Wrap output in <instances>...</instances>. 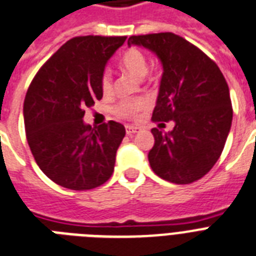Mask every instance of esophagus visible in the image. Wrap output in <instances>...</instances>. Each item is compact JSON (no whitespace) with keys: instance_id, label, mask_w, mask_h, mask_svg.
<instances>
[{"instance_id":"esophagus-1","label":"esophagus","mask_w":256,"mask_h":256,"mask_svg":"<svg viewBox=\"0 0 256 256\" xmlns=\"http://www.w3.org/2000/svg\"><path fill=\"white\" fill-rule=\"evenodd\" d=\"M139 130H140V128H136V126H132V124H128V126H126V134L128 135L135 134V132H138Z\"/></svg>"}]
</instances>
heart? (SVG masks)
Wrapping results in <instances>:
<instances>
[{
    "label": "heart",
    "instance_id": "b5f03b06",
    "mask_svg": "<svg viewBox=\"0 0 256 256\" xmlns=\"http://www.w3.org/2000/svg\"><path fill=\"white\" fill-rule=\"evenodd\" d=\"M121 68L130 74H132L136 78H143L146 76L148 70V64H147L146 56L143 55L139 50L130 48L122 55L121 58ZM101 89L104 94H109L113 89V78L109 70H105L101 78ZM148 102L144 98H130L124 100L114 108V113L124 118H132L136 114L147 109Z\"/></svg>",
    "mask_w": 256,
    "mask_h": 256
}]
</instances>
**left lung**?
<instances>
[{"mask_svg":"<svg viewBox=\"0 0 256 256\" xmlns=\"http://www.w3.org/2000/svg\"><path fill=\"white\" fill-rule=\"evenodd\" d=\"M128 44L144 47L160 60L163 74L152 120L175 124L171 132L151 130L155 143L150 166L167 182H196L221 156L232 128L228 82L213 60L176 34L134 35Z\"/></svg>","mask_w":256,"mask_h":256,"instance_id":"obj_1","label":"left lung"}]
</instances>
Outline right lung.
Wrapping results in <instances>:
<instances>
[{
    "label": "right lung",
    "instance_id": "add662e5",
    "mask_svg": "<svg viewBox=\"0 0 256 256\" xmlns=\"http://www.w3.org/2000/svg\"><path fill=\"white\" fill-rule=\"evenodd\" d=\"M126 36H78L60 47L31 81L24 104L26 136L43 174L58 186L86 190L108 182L126 130L92 128L85 108L102 98L101 78Z\"/></svg>",
    "mask_w": 256,
    "mask_h": 256
}]
</instances>
